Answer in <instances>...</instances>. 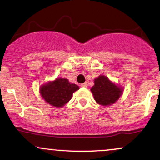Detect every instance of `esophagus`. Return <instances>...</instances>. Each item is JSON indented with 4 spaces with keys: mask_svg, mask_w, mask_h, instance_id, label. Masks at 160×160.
<instances>
[{
    "mask_svg": "<svg viewBox=\"0 0 160 160\" xmlns=\"http://www.w3.org/2000/svg\"><path fill=\"white\" fill-rule=\"evenodd\" d=\"M80 86H81V87H87V83H86V82H84V83L80 84Z\"/></svg>",
    "mask_w": 160,
    "mask_h": 160,
    "instance_id": "34e87169",
    "label": "esophagus"
}]
</instances>
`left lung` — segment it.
<instances>
[{
  "mask_svg": "<svg viewBox=\"0 0 160 160\" xmlns=\"http://www.w3.org/2000/svg\"><path fill=\"white\" fill-rule=\"evenodd\" d=\"M95 85L91 91L95 102L103 106L111 105L120 98L122 90L104 76H99L95 80Z\"/></svg>",
  "mask_w": 160,
  "mask_h": 160,
  "instance_id": "left-lung-1",
  "label": "left lung"
}]
</instances>
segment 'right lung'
Returning <instances> with one entry per match:
<instances>
[{
    "mask_svg": "<svg viewBox=\"0 0 160 160\" xmlns=\"http://www.w3.org/2000/svg\"><path fill=\"white\" fill-rule=\"evenodd\" d=\"M79 86L70 83L65 78H57L52 82L40 87V94L47 103L54 107H63L71 100L73 93L78 90Z\"/></svg>",
    "mask_w": 160,
    "mask_h": 160,
    "instance_id": "obj_1",
    "label": "right lung"
}]
</instances>
